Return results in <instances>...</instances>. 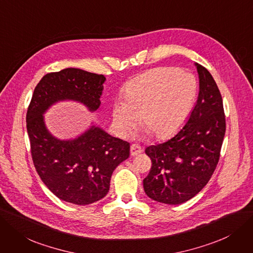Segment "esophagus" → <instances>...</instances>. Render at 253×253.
<instances>
[{
	"label": "esophagus",
	"instance_id": "obj_1",
	"mask_svg": "<svg viewBox=\"0 0 253 253\" xmlns=\"http://www.w3.org/2000/svg\"><path fill=\"white\" fill-rule=\"evenodd\" d=\"M141 153H142V148H141L139 145H137V144L130 145V156L135 157Z\"/></svg>",
	"mask_w": 253,
	"mask_h": 253
}]
</instances>
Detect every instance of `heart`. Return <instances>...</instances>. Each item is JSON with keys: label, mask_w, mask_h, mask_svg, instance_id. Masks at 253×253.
<instances>
[{"label": "heart", "mask_w": 253, "mask_h": 253, "mask_svg": "<svg viewBox=\"0 0 253 253\" xmlns=\"http://www.w3.org/2000/svg\"><path fill=\"white\" fill-rule=\"evenodd\" d=\"M197 81L193 75L174 67L150 69L125 87L122 100L112 106V121L116 134L126 138L141 124L158 139L176 133L193 108Z\"/></svg>", "instance_id": "obj_1"}]
</instances>
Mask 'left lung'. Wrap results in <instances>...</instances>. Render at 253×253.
Instances as JSON below:
<instances>
[{"label": "left lung", "mask_w": 253, "mask_h": 253, "mask_svg": "<svg viewBox=\"0 0 253 253\" xmlns=\"http://www.w3.org/2000/svg\"><path fill=\"white\" fill-rule=\"evenodd\" d=\"M199 93L179 132L166 142L146 147L151 168L143 179L146 195L158 203L180 205L208 184L218 164L225 135L223 102L209 70L195 63Z\"/></svg>", "instance_id": "1"}]
</instances>
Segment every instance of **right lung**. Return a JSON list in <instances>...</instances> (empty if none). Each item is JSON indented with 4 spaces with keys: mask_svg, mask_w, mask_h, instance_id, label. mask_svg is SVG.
<instances>
[{
    "mask_svg": "<svg viewBox=\"0 0 253 253\" xmlns=\"http://www.w3.org/2000/svg\"><path fill=\"white\" fill-rule=\"evenodd\" d=\"M106 78L79 68L45 75L34 89L27 112V130L37 173L54 195L86 206L104 198L115 168L129 156V143L94 125L72 139L49 132L46 111L73 100L94 112L100 105Z\"/></svg>",
    "mask_w": 253,
    "mask_h": 253,
    "instance_id": "right-lung-1",
    "label": "right lung"
}]
</instances>
